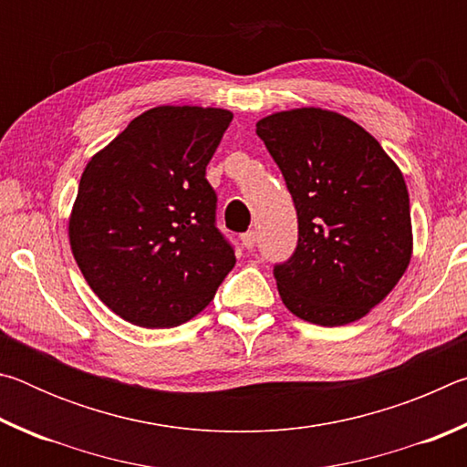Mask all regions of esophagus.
<instances>
[{
	"mask_svg": "<svg viewBox=\"0 0 467 467\" xmlns=\"http://www.w3.org/2000/svg\"><path fill=\"white\" fill-rule=\"evenodd\" d=\"M255 241H257L255 231H247L244 234H241V243H243L244 249H253V247H255Z\"/></svg>",
	"mask_w": 467,
	"mask_h": 467,
	"instance_id": "1",
	"label": "esophagus"
}]
</instances>
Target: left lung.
Instances as JSON below:
<instances>
[{
  "instance_id": "left-lung-1",
  "label": "left lung",
  "mask_w": 467,
  "mask_h": 467,
  "mask_svg": "<svg viewBox=\"0 0 467 467\" xmlns=\"http://www.w3.org/2000/svg\"><path fill=\"white\" fill-rule=\"evenodd\" d=\"M295 202L298 243L274 265L282 303L296 317L336 327L389 295L412 257L404 175L348 117L292 109L257 121Z\"/></svg>"
}]
</instances>
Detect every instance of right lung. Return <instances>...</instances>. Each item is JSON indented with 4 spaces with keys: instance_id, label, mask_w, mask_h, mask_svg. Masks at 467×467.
Listing matches in <instances>:
<instances>
[{
    "instance_id": "obj_1",
    "label": "right lung",
    "mask_w": 467,
    "mask_h": 467,
    "mask_svg": "<svg viewBox=\"0 0 467 467\" xmlns=\"http://www.w3.org/2000/svg\"><path fill=\"white\" fill-rule=\"evenodd\" d=\"M231 121L226 109L154 107L86 164L69 244L94 295L133 326L195 317L236 264L205 179Z\"/></svg>"
}]
</instances>
